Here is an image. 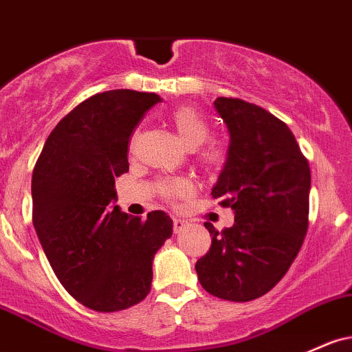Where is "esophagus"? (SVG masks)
<instances>
[{
    "label": "esophagus",
    "instance_id": "34e87169",
    "mask_svg": "<svg viewBox=\"0 0 352 352\" xmlns=\"http://www.w3.org/2000/svg\"><path fill=\"white\" fill-rule=\"evenodd\" d=\"M185 227H187V220H184V219H173V232L175 234H179L180 230H184Z\"/></svg>",
    "mask_w": 352,
    "mask_h": 352
}]
</instances>
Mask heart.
Here are the masks:
<instances>
[{
	"instance_id": "heart-1",
	"label": "heart",
	"mask_w": 352,
	"mask_h": 352,
	"mask_svg": "<svg viewBox=\"0 0 352 352\" xmlns=\"http://www.w3.org/2000/svg\"><path fill=\"white\" fill-rule=\"evenodd\" d=\"M170 123L175 130L177 137L187 148H197L207 140L208 125L202 115L192 107H180L170 113ZM202 160L208 165H217L222 160V152L217 146H210L202 152ZM192 192L190 182L184 179L170 180L162 184V194L172 197H185Z\"/></svg>"
}]
</instances>
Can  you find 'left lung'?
Returning <instances> with one entry per match:
<instances>
[{
	"label": "left lung",
	"mask_w": 352,
	"mask_h": 352,
	"mask_svg": "<svg viewBox=\"0 0 352 352\" xmlns=\"http://www.w3.org/2000/svg\"><path fill=\"white\" fill-rule=\"evenodd\" d=\"M229 146L212 197L234 210V226L215 230L195 264L208 294L247 302L287 272L307 232L311 170L289 126L264 108L219 96Z\"/></svg>",
	"instance_id": "1"
}]
</instances>
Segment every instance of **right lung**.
<instances>
[{
  "mask_svg": "<svg viewBox=\"0 0 352 352\" xmlns=\"http://www.w3.org/2000/svg\"><path fill=\"white\" fill-rule=\"evenodd\" d=\"M157 94L110 90L80 103L50 133L33 170V226L58 280L78 302L115 312L144 300L153 257L172 237L164 210L145 220L115 206L129 140Z\"/></svg>",
  "mask_w": 352,
  "mask_h": 352,
  "instance_id": "1",
  "label": "right lung"
}]
</instances>
